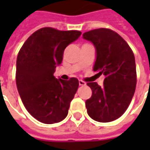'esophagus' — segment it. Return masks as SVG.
I'll return each mask as SVG.
<instances>
[{
	"instance_id": "34e87169",
	"label": "esophagus",
	"mask_w": 150,
	"mask_h": 150,
	"mask_svg": "<svg viewBox=\"0 0 150 150\" xmlns=\"http://www.w3.org/2000/svg\"><path fill=\"white\" fill-rule=\"evenodd\" d=\"M78 83H79V86H85L86 85V83L83 82V81H82V80H79L78 81Z\"/></svg>"
}]
</instances>
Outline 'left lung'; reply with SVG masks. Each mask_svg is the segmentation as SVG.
<instances>
[{
    "instance_id": "1",
    "label": "left lung",
    "mask_w": 150,
    "mask_h": 150,
    "mask_svg": "<svg viewBox=\"0 0 150 150\" xmlns=\"http://www.w3.org/2000/svg\"><path fill=\"white\" fill-rule=\"evenodd\" d=\"M83 38L93 44L96 61L93 71L104 75L103 86L88 83L92 96L86 101L88 114L93 120L108 123L122 116L135 92L134 55L118 33L107 28L85 32Z\"/></svg>"
}]
</instances>
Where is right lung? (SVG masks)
Segmentation results:
<instances>
[{"label":"right lung","instance_id":"obj_1","mask_svg":"<svg viewBox=\"0 0 150 150\" xmlns=\"http://www.w3.org/2000/svg\"><path fill=\"white\" fill-rule=\"evenodd\" d=\"M82 32L44 27L32 34L21 47L16 59V82L26 110L43 124L66 118L70 103L78 88L76 78L62 80L54 77L67 47Z\"/></svg>","mask_w":150,"mask_h":150}]
</instances>
